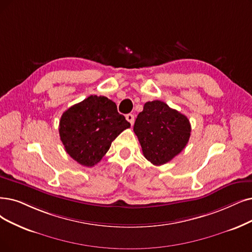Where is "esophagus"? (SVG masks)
I'll use <instances>...</instances> for the list:
<instances>
[{
	"instance_id": "obj_1",
	"label": "esophagus",
	"mask_w": 252,
	"mask_h": 252,
	"mask_svg": "<svg viewBox=\"0 0 252 252\" xmlns=\"http://www.w3.org/2000/svg\"><path fill=\"white\" fill-rule=\"evenodd\" d=\"M126 120L128 121V122L131 124V125H133L134 124V116L132 115V114H128V115H126Z\"/></svg>"
}]
</instances>
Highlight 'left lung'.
<instances>
[{"instance_id": "8db88e82", "label": "left lung", "mask_w": 252, "mask_h": 252, "mask_svg": "<svg viewBox=\"0 0 252 252\" xmlns=\"http://www.w3.org/2000/svg\"><path fill=\"white\" fill-rule=\"evenodd\" d=\"M133 131L146 159L154 165H162L186 147L191 126L186 116L160 100H154L145 103L135 120Z\"/></svg>"}]
</instances>
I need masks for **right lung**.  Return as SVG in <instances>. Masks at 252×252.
<instances>
[{
    "instance_id": "add662e5",
    "label": "right lung",
    "mask_w": 252,
    "mask_h": 252,
    "mask_svg": "<svg viewBox=\"0 0 252 252\" xmlns=\"http://www.w3.org/2000/svg\"><path fill=\"white\" fill-rule=\"evenodd\" d=\"M130 127L117 105L104 96L91 95L63 113L59 133L65 151L76 162L94 166L106 154L113 140Z\"/></svg>"
}]
</instances>
